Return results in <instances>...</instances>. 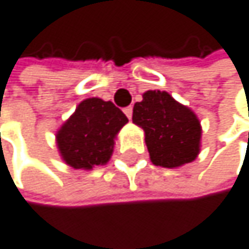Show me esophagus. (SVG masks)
I'll list each match as a JSON object with an SVG mask.
<instances>
[{
  "label": "esophagus",
  "instance_id": "obj_1",
  "mask_svg": "<svg viewBox=\"0 0 249 249\" xmlns=\"http://www.w3.org/2000/svg\"><path fill=\"white\" fill-rule=\"evenodd\" d=\"M124 113H125V115L128 116V119H131V116H133V106L124 107Z\"/></svg>",
  "mask_w": 249,
  "mask_h": 249
}]
</instances>
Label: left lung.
I'll return each instance as SVG.
<instances>
[{
	"instance_id": "1",
	"label": "left lung",
	"mask_w": 249,
	"mask_h": 249,
	"mask_svg": "<svg viewBox=\"0 0 249 249\" xmlns=\"http://www.w3.org/2000/svg\"><path fill=\"white\" fill-rule=\"evenodd\" d=\"M133 122L144 130L156 166L177 168L193 162L200 152L201 127L196 113L166 91H146L134 105Z\"/></svg>"
}]
</instances>
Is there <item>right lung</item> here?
<instances>
[{
	"mask_svg": "<svg viewBox=\"0 0 249 249\" xmlns=\"http://www.w3.org/2000/svg\"><path fill=\"white\" fill-rule=\"evenodd\" d=\"M128 122L112 102L97 97L83 100L56 134L59 153L74 169L105 165L113 152V139Z\"/></svg>",
	"mask_w": 249,
	"mask_h": 249,
	"instance_id": "obj_1",
	"label": "right lung"
}]
</instances>
